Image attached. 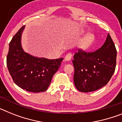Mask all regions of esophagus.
Masks as SVG:
<instances>
[{
  "label": "esophagus",
  "instance_id": "obj_1",
  "mask_svg": "<svg viewBox=\"0 0 122 122\" xmlns=\"http://www.w3.org/2000/svg\"><path fill=\"white\" fill-rule=\"evenodd\" d=\"M71 57H72V54L71 53H68L65 56V62H68V61H70V60L71 59Z\"/></svg>",
  "mask_w": 122,
  "mask_h": 122
}]
</instances>
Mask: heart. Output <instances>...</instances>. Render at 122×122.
I'll return each instance as SVG.
<instances>
[{
	"instance_id": "1",
	"label": "heart",
	"mask_w": 122,
	"mask_h": 122,
	"mask_svg": "<svg viewBox=\"0 0 122 122\" xmlns=\"http://www.w3.org/2000/svg\"><path fill=\"white\" fill-rule=\"evenodd\" d=\"M96 37L92 33H88L81 39L79 43V49L82 51H87L94 45Z\"/></svg>"
}]
</instances>
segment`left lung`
I'll return each instance as SVG.
<instances>
[{
    "label": "left lung",
    "instance_id": "obj_1",
    "mask_svg": "<svg viewBox=\"0 0 122 122\" xmlns=\"http://www.w3.org/2000/svg\"><path fill=\"white\" fill-rule=\"evenodd\" d=\"M117 51L108 33L104 43L93 52L78 51L73 57L74 83L81 92L98 90L107 84L115 71Z\"/></svg>",
    "mask_w": 122,
    "mask_h": 122
}]
</instances>
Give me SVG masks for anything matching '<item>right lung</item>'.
I'll list each match as a JSON object with an SVG mask.
<instances>
[{
  "instance_id": "right-lung-1",
  "label": "right lung",
  "mask_w": 122,
  "mask_h": 122,
  "mask_svg": "<svg viewBox=\"0 0 122 122\" xmlns=\"http://www.w3.org/2000/svg\"><path fill=\"white\" fill-rule=\"evenodd\" d=\"M25 25L19 29L9 44L6 65L14 82L28 92L46 91L63 58L48 59L35 57L24 51L21 37Z\"/></svg>"
}]
</instances>
